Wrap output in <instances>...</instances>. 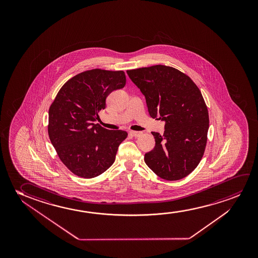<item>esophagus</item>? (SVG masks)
I'll return each instance as SVG.
<instances>
[{
    "mask_svg": "<svg viewBox=\"0 0 258 258\" xmlns=\"http://www.w3.org/2000/svg\"><path fill=\"white\" fill-rule=\"evenodd\" d=\"M130 134L132 136V137H135V138H138V137H139L140 135L142 134L141 132H139V131H130Z\"/></svg>",
    "mask_w": 258,
    "mask_h": 258,
    "instance_id": "34e87169",
    "label": "esophagus"
}]
</instances>
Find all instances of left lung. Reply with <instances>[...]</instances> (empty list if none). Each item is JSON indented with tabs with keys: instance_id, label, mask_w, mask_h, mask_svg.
Masks as SVG:
<instances>
[{
	"instance_id": "left-lung-1",
	"label": "left lung",
	"mask_w": 258,
	"mask_h": 258,
	"mask_svg": "<svg viewBox=\"0 0 258 258\" xmlns=\"http://www.w3.org/2000/svg\"><path fill=\"white\" fill-rule=\"evenodd\" d=\"M145 95L150 115L165 122V132H152L155 146L145 153L146 165L166 180L187 176L205 152L209 130L207 106L194 82L165 65L127 71Z\"/></svg>"
}]
</instances>
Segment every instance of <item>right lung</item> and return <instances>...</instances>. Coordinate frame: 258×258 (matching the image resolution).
Returning <instances> with one entry per match:
<instances>
[{
    "mask_svg": "<svg viewBox=\"0 0 258 258\" xmlns=\"http://www.w3.org/2000/svg\"><path fill=\"white\" fill-rule=\"evenodd\" d=\"M125 84L123 71L95 69L75 76L57 93L48 113V135L61 162L76 175L94 178L114 162L127 132L94 122L106 97Z\"/></svg>",
    "mask_w": 258,
    "mask_h": 258,
    "instance_id": "right-lung-1",
    "label": "right lung"
}]
</instances>
